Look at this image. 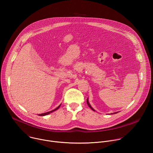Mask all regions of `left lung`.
<instances>
[{
	"mask_svg": "<svg viewBox=\"0 0 153 153\" xmlns=\"http://www.w3.org/2000/svg\"><path fill=\"white\" fill-rule=\"evenodd\" d=\"M86 102H87V104L88 105V106H89V107L91 109V110H93V111H95V110H94V109L91 107V105L90 104V103H89V101H88V98H87V99H86ZM118 112H116V113H111V114H116V113H117Z\"/></svg>",
	"mask_w": 153,
	"mask_h": 153,
	"instance_id": "obj_1",
	"label": "left lung"
}]
</instances>
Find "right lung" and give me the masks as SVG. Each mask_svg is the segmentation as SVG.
Listing matches in <instances>:
<instances>
[{"mask_svg":"<svg viewBox=\"0 0 153 153\" xmlns=\"http://www.w3.org/2000/svg\"><path fill=\"white\" fill-rule=\"evenodd\" d=\"M60 105H61V104H60V105L59 106H57L56 108H55L54 110H52V111H48V112H47V113H42V114H39V116H44L48 115V114H50V113H53V112H54V111H56L57 110H58V109L59 108V107L60 106Z\"/></svg>","mask_w":153,"mask_h":153,"instance_id":"obj_1","label":"right lung"}]
</instances>
